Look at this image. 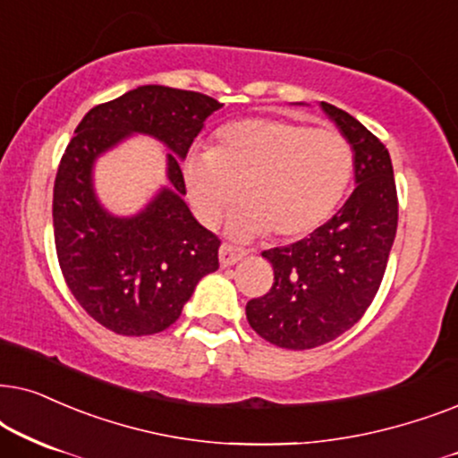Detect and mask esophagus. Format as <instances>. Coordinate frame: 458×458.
I'll list each match as a JSON object with an SVG mask.
<instances>
[{
  "mask_svg": "<svg viewBox=\"0 0 458 458\" xmlns=\"http://www.w3.org/2000/svg\"><path fill=\"white\" fill-rule=\"evenodd\" d=\"M242 258H245V251H242V249H236L233 245L219 247V264H222V267H230V266L239 264Z\"/></svg>",
  "mask_w": 458,
  "mask_h": 458,
  "instance_id": "esophagus-1",
  "label": "esophagus"
}]
</instances>
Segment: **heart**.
Masks as SVG:
<instances>
[{
	"label": "heart",
	"instance_id": "1",
	"mask_svg": "<svg viewBox=\"0 0 458 458\" xmlns=\"http://www.w3.org/2000/svg\"><path fill=\"white\" fill-rule=\"evenodd\" d=\"M353 174V152L339 131L283 119H245L222 127L207 155L184 163L194 213L216 225L236 203V239L270 233L293 241L312 234L337 209Z\"/></svg>",
	"mask_w": 458,
	"mask_h": 458
}]
</instances>
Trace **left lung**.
<instances>
[{"label":"left lung","mask_w":458,"mask_h":458,"mask_svg":"<svg viewBox=\"0 0 458 458\" xmlns=\"http://www.w3.org/2000/svg\"><path fill=\"white\" fill-rule=\"evenodd\" d=\"M320 108L352 146L356 188L308 239L261 253L274 267V284L247 303V320L259 337L286 350L325 345L362 318L379 291L398 228L387 148L350 113L327 102Z\"/></svg>","instance_id":"obj_1"}]
</instances>
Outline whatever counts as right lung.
<instances>
[{"label":"right lung","instance_id":"right-lung-1","mask_svg":"<svg viewBox=\"0 0 458 458\" xmlns=\"http://www.w3.org/2000/svg\"><path fill=\"white\" fill-rule=\"evenodd\" d=\"M222 102L199 91L140 85L98 105L77 125L54 184V241L69 289L85 312L117 335L142 337L180 318L194 286L219 267L217 236L188 209L180 163ZM170 150L168 186L133 216L99 203L95 161L131 135Z\"/></svg>","mask_w":458,"mask_h":458}]
</instances>
